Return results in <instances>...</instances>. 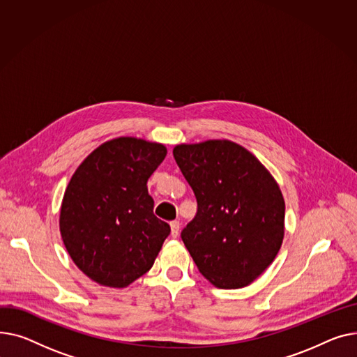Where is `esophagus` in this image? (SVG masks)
<instances>
[{
  "mask_svg": "<svg viewBox=\"0 0 357 357\" xmlns=\"http://www.w3.org/2000/svg\"><path fill=\"white\" fill-rule=\"evenodd\" d=\"M170 227H172V236H173V238H177V236H178V232H180V222L173 220V222L170 223Z\"/></svg>",
  "mask_w": 357,
  "mask_h": 357,
  "instance_id": "obj_1",
  "label": "esophagus"
}]
</instances>
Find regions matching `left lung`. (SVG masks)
<instances>
[{
  "mask_svg": "<svg viewBox=\"0 0 357 357\" xmlns=\"http://www.w3.org/2000/svg\"><path fill=\"white\" fill-rule=\"evenodd\" d=\"M173 155L197 200L181 239L202 275L219 288H242L275 259L285 203L265 167L232 141L177 145Z\"/></svg>",
  "mask_w": 357,
  "mask_h": 357,
  "instance_id": "left-lung-1",
  "label": "left lung"
}]
</instances>
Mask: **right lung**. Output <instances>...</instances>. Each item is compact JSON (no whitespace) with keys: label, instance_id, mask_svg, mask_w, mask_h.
<instances>
[{"label":"right lung","instance_id":"obj_1","mask_svg":"<svg viewBox=\"0 0 357 357\" xmlns=\"http://www.w3.org/2000/svg\"><path fill=\"white\" fill-rule=\"evenodd\" d=\"M165 154L161 144L116 138L98 146L70 178L61 239L76 266L98 284L123 288L138 280L170 235L146 188Z\"/></svg>","mask_w":357,"mask_h":357}]
</instances>
